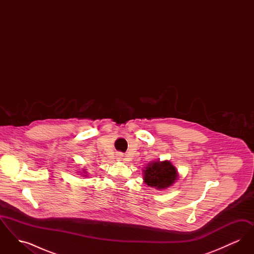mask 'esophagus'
Returning a JSON list of instances; mask_svg holds the SVG:
<instances>
[{
    "mask_svg": "<svg viewBox=\"0 0 254 254\" xmlns=\"http://www.w3.org/2000/svg\"><path fill=\"white\" fill-rule=\"evenodd\" d=\"M123 157H124V155H123L122 153H119V154H117V157H116V159H117L118 161H121Z\"/></svg>",
    "mask_w": 254,
    "mask_h": 254,
    "instance_id": "34e87169",
    "label": "esophagus"
}]
</instances>
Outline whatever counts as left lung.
Instances as JSON below:
<instances>
[{
  "mask_svg": "<svg viewBox=\"0 0 254 254\" xmlns=\"http://www.w3.org/2000/svg\"><path fill=\"white\" fill-rule=\"evenodd\" d=\"M143 171L145 184L157 190L168 189L178 178L177 169L169 161H153Z\"/></svg>",
  "mask_w": 254,
  "mask_h": 254,
  "instance_id": "left-lung-1",
  "label": "left lung"
}]
</instances>
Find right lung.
Wrapping results in <instances>:
<instances>
[{
	"label": "right lung",
	"mask_w": 254,
	"mask_h": 254,
	"mask_svg": "<svg viewBox=\"0 0 254 254\" xmlns=\"http://www.w3.org/2000/svg\"><path fill=\"white\" fill-rule=\"evenodd\" d=\"M84 173H85V172H84Z\"/></svg>",
	"instance_id": "add662e5"
}]
</instances>
